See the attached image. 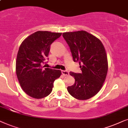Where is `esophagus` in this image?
Masks as SVG:
<instances>
[{
	"instance_id": "esophagus-1",
	"label": "esophagus",
	"mask_w": 128,
	"mask_h": 128,
	"mask_svg": "<svg viewBox=\"0 0 128 128\" xmlns=\"http://www.w3.org/2000/svg\"><path fill=\"white\" fill-rule=\"evenodd\" d=\"M61 72H62V74L64 76H68L69 75V72L67 70H62L61 71Z\"/></svg>"
}]
</instances>
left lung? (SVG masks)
I'll list each match as a JSON object with an SVG mask.
<instances>
[{
  "label": "left lung",
  "mask_w": 128,
  "mask_h": 128,
  "mask_svg": "<svg viewBox=\"0 0 128 128\" xmlns=\"http://www.w3.org/2000/svg\"><path fill=\"white\" fill-rule=\"evenodd\" d=\"M62 37L70 48L73 61L79 62L81 73L70 72L75 78L67 87L70 94L80 100L91 98L100 91L108 71V61L101 41L86 31L66 32Z\"/></svg>",
  "instance_id": "left-lung-1"
}]
</instances>
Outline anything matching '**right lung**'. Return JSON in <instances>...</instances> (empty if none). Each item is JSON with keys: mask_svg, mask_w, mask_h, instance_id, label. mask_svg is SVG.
<instances>
[{"mask_svg": "<svg viewBox=\"0 0 128 128\" xmlns=\"http://www.w3.org/2000/svg\"><path fill=\"white\" fill-rule=\"evenodd\" d=\"M61 33L38 31L27 37L18 49L16 63L18 79L22 89L34 98L40 99L52 92L54 82L60 70L44 68L47 62L50 46Z\"/></svg>", "mask_w": 128, "mask_h": 128, "instance_id": "obj_1", "label": "right lung"}]
</instances>
